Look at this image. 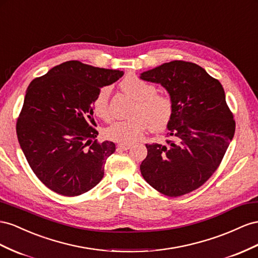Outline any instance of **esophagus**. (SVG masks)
Segmentation results:
<instances>
[{
  "label": "esophagus",
  "mask_w": 258,
  "mask_h": 258,
  "mask_svg": "<svg viewBox=\"0 0 258 258\" xmlns=\"http://www.w3.org/2000/svg\"><path fill=\"white\" fill-rule=\"evenodd\" d=\"M131 148L130 144H126V143H119L117 145V149L118 150H122V151H127Z\"/></svg>",
  "instance_id": "obj_1"
}]
</instances>
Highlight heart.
I'll return each mask as SVG.
<instances>
[{
	"instance_id": "1",
	"label": "heart",
	"mask_w": 258,
	"mask_h": 258,
	"mask_svg": "<svg viewBox=\"0 0 258 258\" xmlns=\"http://www.w3.org/2000/svg\"><path fill=\"white\" fill-rule=\"evenodd\" d=\"M120 88L136 101L134 117L113 121L105 129L106 138L116 142L132 143L139 140L148 128L157 132L167 127L173 113V103L168 94L156 92L154 86L135 75L124 78ZM109 94L110 89L102 87L92 101L93 113L103 120L109 118Z\"/></svg>"
}]
</instances>
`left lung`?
Returning <instances> with one entry per match:
<instances>
[{"instance_id":"1","label":"left lung","mask_w":258,"mask_h":258,"mask_svg":"<svg viewBox=\"0 0 258 258\" xmlns=\"http://www.w3.org/2000/svg\"><path fill=\"white\" fill-rule=\"evenodd\" d=\"M140 78L162 85L172 103L166 144H145L143 178L164 196L176 198L203 185L218 168L234 136L235 121L221 83L204 68L172 60Z\"/></svg>"}]
</instances>
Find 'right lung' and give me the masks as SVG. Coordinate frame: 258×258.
<instances>
[{"label":"right lung","mask_w":258,"mask_h":258,"mask_svg":"<svg viewBox=\"0 0 258 258\" xmlns=\"http://www.w3.org/2000/svg\"><path fill=\"white\" fill-rule=\"evenodd\" d=\"M120 71L68 60L33 79L26 91L16 132L28 164L48 189L77 197L100 182L115 143L99 142L92 101Z\"/></svg>","instance_id":"add662e5"}]
</instances>
